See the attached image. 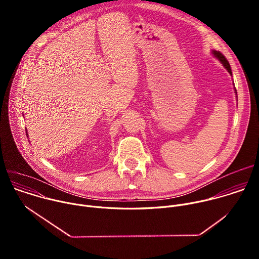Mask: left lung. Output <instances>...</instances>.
Wrapping results in <instances>:
<instances>
[{
	"mask_svg": "<svg viewBox=\"0 0 259 259\" xmlns=\"http://www.w3.org/2000/svg\"><path fill=\"white\" fill-rule=\"evenodd\" d=\"M213 54H214V56L215 57H217L218 59H219V61L223 63L224 65H225V67L228 69V71L231 73L232 75V69H231V65H230V63H229V61H228V59L226 58V56L221 53V52H219V51H213ZM237 93V92H236Z\"/></svg>",
	"mask_w": 259,
	"mask_h": 259,
	"instance_id": "left-lung-1",
	"label": "left lung"
}]
</instances>
